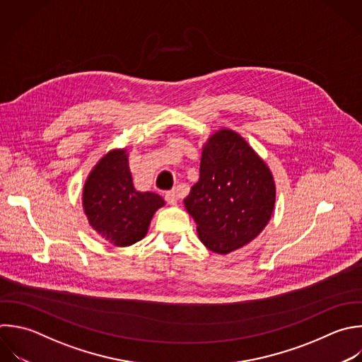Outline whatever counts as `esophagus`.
<instances>
[{"label":"esophagus","mask_w":362,"mask_h":362,"mask_svg":"<svg viewBox=\"0 0 362 362\" xmlns=\"http://www.w3.org/2000/svg\"><path fill=\"white\" fill-rule=\"evenodd\" d=\"M164 198H165V201H167L170 205H175V204H177V199H178L175 191H167L165 195H164Z\"/></svg>","instance_id":"obj_1"}]
</instances>
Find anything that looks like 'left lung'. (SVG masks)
I'll use <instances>...</instances> for the list:
<instances>
[{
    "label": "left lung",
    "mask_w": 362,
    "mask_h": 362,
    "mask_svg": "<svg viewBox=\"0 0 362 362\" xmlns=\"http://www.w3.org/2000/svg\"><path fill=\"white\" fill-rule=\"evenodd\" d=\"M274 199V181L266 164L238 133L221 130L205 144L199 180L184 204L201 242L225 255L263 230Z\"/></svg>",
    "instance_id": "obj_1"
}]
</instances>
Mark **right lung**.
<instances>
[{
  "label": "right lung",
  "instance_id": "obj_1",
  "mask_svg": "<svg viewBox=\"0 0 362 362\" xmlns=\"http://www.w3.org/2000/svg\"><path fill=\"white\" fill-rule=\"evenodd\" d=\"M164 199L134 189L126 150H113L90 173L83 188V209L92 228L116 246L143 239Z\"/></svg>",
  "mask_w": 362,
  "mask_h": 362
}]
</instances>
